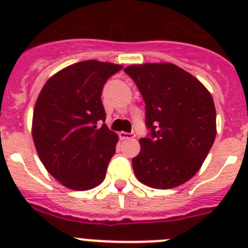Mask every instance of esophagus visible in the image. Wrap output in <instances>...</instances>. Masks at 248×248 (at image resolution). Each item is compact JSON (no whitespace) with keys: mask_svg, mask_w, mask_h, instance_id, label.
I'll list each match as a JSON object with an SVG mask.
<instances>
[{"mask_svg":"<svg viewBox=\"0 0 248 248\" xmlns=\"http://www.w3.org/2000/svg\"><path fill=\"white\" fill-rule=\"evenodd\" d=\"M119 137L122 140H126V139H133L135 137L134 133H125V131H122L119 133Z\"/></svg>","mask_w":248,"mask_h":248,"instance_id":"34e87169","label":"esophagus"}]
</instances>
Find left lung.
<instances>
[{
    "label": "left lung",
    "mask_w": 248,
    "mask_h": 248,
    "mask_svg": "<svg viewBox=\"0 0 248 248\" xmlns=\"http://www.w3.org/2000/svg\"><path fill=\"white\" fill-rule=\"evenodd\" d=\"M145 103L149 134L140 139L133 169L145 185L171 189L190 180L205 161L216 137V110L209 91L171 63L124 69Z\"/></svg>",
    "instance_id": "8db88e82"
}]
</instances>
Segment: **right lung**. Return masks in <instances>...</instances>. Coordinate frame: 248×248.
Instances as JSON below:
<instances>
[{"instance_id": "1", "label": "right lung", "mask_w": 248, "mask_h": 248, "mask_svg": "<svg viewBox=\"0 0 248 248\" xmlns=\"http://www.w3.org/2000/svg\"><path fill=\"white\" fill-rule=\"evenodd\" d=\"M122 65L83 61L47 80L33 111L32 137L52 176L72 190L99 185L115 154L118 135L105 124L103 87Z\"/></svg>"}]
</instances>
